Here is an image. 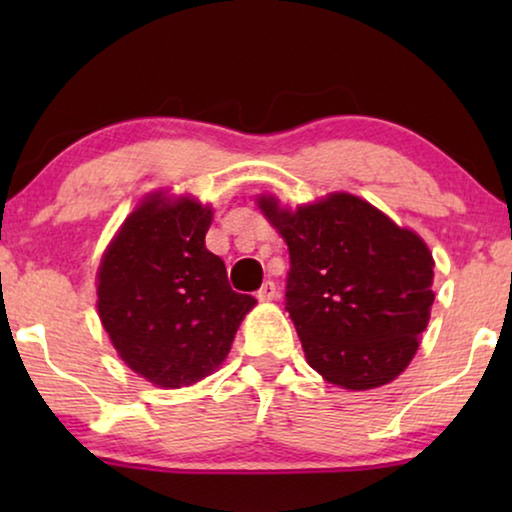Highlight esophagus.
Segmentation results:
<instances>
[{"instance_id": "obj_1", "label": "esophagus", "mask_w": 512, "mask_h": 512, "mask_svg": "<svg viewBox=\"0 0 512 512\" xmlns=\"http://www.w3.org/2000/svg\"><path fill=\"white\" fill-rule=\"evenodd\" d=\"M256 298L261 300V303H270V300H275L277 298V286H275V282H263V286L261 289H258V293H256Z\"/></svg>"}]
</instances>
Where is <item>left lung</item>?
Instances as JSON below:
<instances>
[{
	"label": "left lung",
	"instance_id": "1",
	"mask_svg": "<svg viewBox=\"0 0 512 512\" xmlns=\"http://www.w3.org/2000/svg\"><path fill=\"white\" fill-rule=\"evenodd\" d=\"M258 207L289 247L286 310L326 382L363 391L408 368L431 317L433 256L422 237L349 193L296 212Z\"/></svg>",
	"mask_w": 512,
	"mask_h": 512
}]
</instances>
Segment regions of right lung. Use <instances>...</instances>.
Listing matches in <instances>:
<instances>
[{"label": "right lung", "mask_w": 512, "mask_h": 512, "mask_svg": "<svg viewBox=\"0 0 512 512\" xmlns=\"http://www.w3.org/2000/svg\"><path fill=\"white\" fill-rule=\"evenodd\" d=\"M212 207L151 193L104 251L97 312L128 368L163 389L200 382L221 366L256 305L228 284L205 247Z\"/></svg>", "instance_id": "1"}]
</instances>
